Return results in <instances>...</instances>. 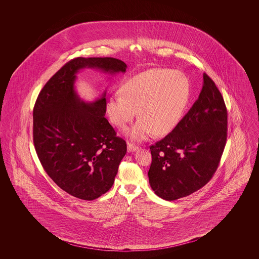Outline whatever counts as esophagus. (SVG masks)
<instances>
[{
    "instance_id": "obj_1",
    "label": "esophagus",
    "mask_w": 259,
    "mask_h": 259,
    "mask_svg": "<svg viewBox=\"0 0 259 259\" xmlns=\"http://www.w3.org/2000/svg\"><path fill=\"white\" fill-rule=\"evenodd\" d=\"M138 149H139V148L136 147L135 145H133V144H128V146H127L128 152H134V151L138 150Z\"/></svg>"
}]
</instances>
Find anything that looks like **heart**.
Returning a JSON list of instances; mask_svg holds the SVG:
<instances>
[{"label": "heart", "mask_w": 259, "mask_h": 259, "mask_svg": "<svg viewBox=\"0 0 259 259\" xmlns=\"http://www.w3.org/2000/svg\"><path fill=\"white\" fill-rule=\"evenodd\" d=\"M120 93L107 100L111 123L125 128L136 115L140 118L127 132L136 142L155 133L166 135L181 121L189 99V81L183 72L151 69L126 80Z\"/></svg>", "instance_id": "b5f03b06"}]
</instances>
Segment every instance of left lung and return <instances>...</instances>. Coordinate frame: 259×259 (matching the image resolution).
Segmentation results:
<instances>
[{
    "instance_id": "left-lung-1",
    "label": "left lung",
    "mask_w": 259,
    "mask_h": 259,
    "mask_svg": "<svg viewBox=\"0 0 259 259\" xmlns=\"http://www.w3.org/2000/svg\"><path fill=\"white\" fill-rule=\"evenodd\" d=\"M227 139V111L222 93L203 74L199 97L170 134L150 147L148 180L154 193L172 201L209 183Z\"/></svg>"
}]
</instances>
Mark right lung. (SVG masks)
Masks as SVG:
<instances>
[{
	"mask_svg": "<svg viewBox=\"0 0 259 259\" xmlns=\"http://www.w3.org/2000/svg\"><path fill=\"white\" fill-rule=\"evenodd\" d=\"M85 68L113 75L127 65L112 57H77L65 64L37 96L33 137L38 159L52 181L82 200L110 190L127 146L105 118L106 91L85 102L75 91L76 74Z\"/></svg>",
	"mask_w": 259,
	"mask_h": 259,
	"instance_id": "obj_1",
	"label": "right lung"
}]
</instances>
